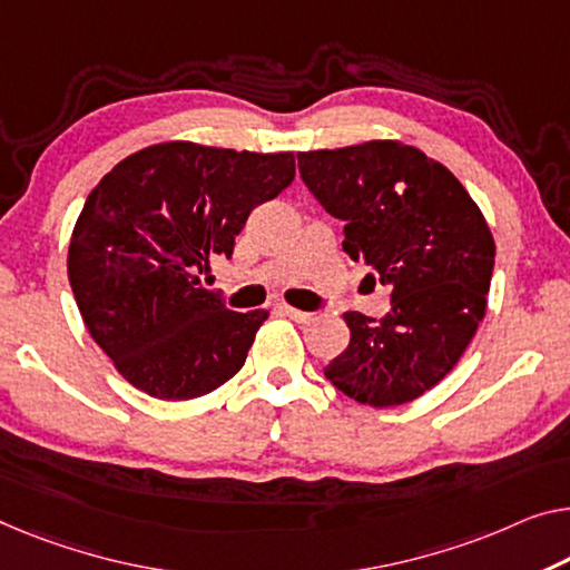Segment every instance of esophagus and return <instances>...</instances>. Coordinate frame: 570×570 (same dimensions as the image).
<instances>
[{
    "mask_svg": "<svg viewBox=\"0 0 570 570\" xmlns=\"http://www.w3.org/2000/svg\"><path fill=\"white\" fill-rule=\"evenodd\" d=\"M278 312H282V314H286V317H292L294 322H302V325H304V322H309V320L314 317V314H312V312H304V309L288 307V304H282V307H278Z\"/></svg>",
    "mask_w": 570,
    "mask_h": 570,
    "instance_id": "obj_1",
    "label": "esophagus"
}]
</instances>
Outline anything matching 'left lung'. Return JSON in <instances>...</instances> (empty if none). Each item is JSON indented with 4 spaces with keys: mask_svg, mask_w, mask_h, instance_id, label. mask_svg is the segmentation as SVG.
Returning a JSON list of instances; mask_svg holds the SVG:
<instances>
[{
    "mask_svg": "<svg viewBox=\"0 0 570 570\" xmlns=\"http://www.w3.org/2000/svg\"><path fill=\"white\" fill-rule=\"evenodd\" d=\"M299 174L343 248L392 292V312H345L351 343L325 376L358 404L399 406L440 384L479 330L494 271V235L465 186L420 148L368 140L302 150Z\"/></svg>",
    "mask_w": 570,
    "mask_h": 570,
    "instance_id": "left-lung-1",
    "label": "left lung"
}]
</instances>
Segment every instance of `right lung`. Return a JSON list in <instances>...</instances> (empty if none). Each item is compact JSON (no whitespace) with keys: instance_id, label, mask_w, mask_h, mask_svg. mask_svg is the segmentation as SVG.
Masks as SVG:
<instances>
[{"instance_id":"right-lung-1","label":"right lung","mask_w":570,"mask_h":570,"mask_svg":"<svg viewBox=\"0 0 570 570\" xmlns=\"http://www.w3.org/2000/svg\"><path fill=\"white\" fill-rule=\"evenodd\" d=\"M294 153L156 142L91 189L68 243V278L95 343L135 389L197 399L243 368L268 309H227L202 286L233 256L261 202L294 181Z\"/></svg>"}]
</instances>
